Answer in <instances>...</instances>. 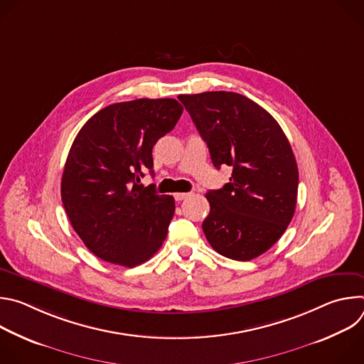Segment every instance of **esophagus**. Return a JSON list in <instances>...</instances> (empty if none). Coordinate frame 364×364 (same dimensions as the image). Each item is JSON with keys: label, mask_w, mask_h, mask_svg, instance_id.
I'll return each instance as SVG.
<instances>
[{"label": "esophagus", "mask_w": 364, "mask_h": 364, "mask_svg": "<svg viewBox=\"0 0 364 364\" xmlns=\"http://www.w3.org/2000/svg\"><path fill=\"white\" fill-rule=\"evenodd\" d=\"M190 194H191V193H176V194H174V198H176L177 201H181V200L187 198Z\"/></svg>", "instance_id": "obj_1"}]
</instances>
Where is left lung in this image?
I'll return each instance as SVG.
<instances>
[{
    "instance_id": "8db88e82",
    "label": "left lung",
    "mask_w": 364,
    "mask_h": 364,
    "mask_svg": "<svg viewBox=\"0 0 364 364\" xmlns=\"http://www.w3.org/2000/svg\"><path fill=\"white\" fill-rule=\"evenodd\" d=\"M178 99L215 167H233L223 188L205 194V239L229 259L250 261L277 243L295 212L298 167L289 141L274 117L243 95L219 90Z\"/></svg>"
}]
</instances>
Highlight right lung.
Here are the masks:
<instances>
[{
  "label": "right lung",
  "instance_id": "1",
  "mask_svg": "<svg viewBox=\"0 0 364 364\" xmlns=\"http://www.w3.org/2000/svg\"><path fill=\"white\" fill-rule=\"evenodd\" d=\"M183 114L176 99L119 102L95 114L76 135L62 177V201L86 247L103 261L132 268L157 252L176 203L154 184L152 146Z\"/></svg>",
  "mask_w": 364,
  "mask_h": 364
}]
</instances>
